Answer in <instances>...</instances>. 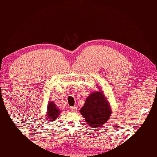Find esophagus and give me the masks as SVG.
<instances>
[{
  "instance_id": "esophagus-1",
  "label": "esophagus",
  "mask_w": 157,
  "mask_h": 157,
  "mask_svg": "<svg viewBox=\"0 0 157 157\" xmlns=\"http://www.w3.org/2000/svg\"><path fill=\"white\" fill-rule=\"evenodd\" d=\"M71 110L72 111H77V108L75 107H71Z\"/></svg>"
}]
</instances>
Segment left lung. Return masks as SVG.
Instances as JSON below:
<instances>
[{
  "mask_svg": "<svg viewBox=\"0 0 157 157\" xmlns=\"http://www.w3.org/2000/svg\"><path fill=\"white\" fill-rule=\"evenodd\" d=\"M80 113L91 127H100L107 122L111 115L108 101L102 91L91 93L87 97Z\"/></svg>",
  "mask_w": 157,
  "mask_h": 157,
  "instance_id": "left-lung-1",
  "label": "left lung"
}]
</instances>
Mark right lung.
I'll return each mask as SVG.
<instances>
[{
  "label": "right lung",
  "instance_id": "1",
  "mask_svg": "<svg viewBox=\"0 0 157 157\" xmlns=\"http://www.w3.org/2000/svg\"><path fill=\"white\" fill-rule=\"evenodd\" d=\"M59 113L60 111L56 107L54 102H50L48 104V106L47 113V116L48 118H49L50 121H53V120H55L58 117V116L59 115Z\"/></svg>",
  "mask_w": 157,
  "mask_h": 157
}]
</instances>
